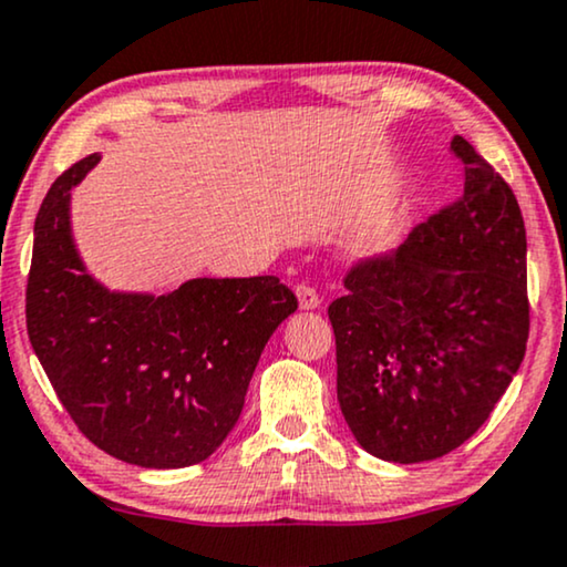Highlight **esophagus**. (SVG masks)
<instances>
[{
	"mask_svg": "<svg viewBox=\"0 0 567 567\" xmlns=\"http://www.w3.org/2000/svg\"><path fill=\"white\" fill-rule=\"evenodd\" d=\"M296 296H298V306L303 308V311H313V308L321 306L319 292L313 290V288H308V285H298Z\"/></svg>",
	"mask_w": 567,
	"mask_h": 567,
	"instance_id": "esophagus-1",
	"label": "esophagus"
}]
</instances>
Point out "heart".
Instances as JSON below:
<instances>
[{"label":"heart","mask_w":567,"mask_h":567,"mask_svg":"<svg viewBox=\"0 0 567 567\" xmlns=\"http://www.w3.org/2000/svg\"><path fill=\"white\" fill-rule=\"evenodd\" d=\"M386 233H390V225H386V217H377L371 219L367 227H361L353 240L355 254L361 256H377L379 250L384 248L386 243Z\"/></svg>","instance_id":"b5f03b06"}]
</instances>
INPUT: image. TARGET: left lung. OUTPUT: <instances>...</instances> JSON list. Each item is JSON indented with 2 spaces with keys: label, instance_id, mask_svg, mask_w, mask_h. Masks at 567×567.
I'll return each mask as SVG.
<instances>
[{
  "label": "left lung",
  "instance_id": "1",
  "mask_svg": "<svg viewBox=\"0 0 567 567\" xmlns=\"http://www.w3.org/2000/svg\"><path fill=\"white\" fill-rule=\"evenodd\" d=\"M463 196L329 306L337 400L367 453L424 463L478 432L528 340L526 227L503 177L455 135Z\"/></svg>",
  "mask_w": 567,
  "mask_h": 567
}]
</instances>
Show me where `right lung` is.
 <instances>
[{
    "instance_id": "obj_1",
    "label": "right lung",
    "mask_w": 567,
    "mask_h": 567,
    "mask_svg": "<svg viewBox=\"0 0 567 567\" xmlns=\"http://www.w3.org/2000/svg\"><path fill=\"white\" fill-rule=\"evenodd\" d=\"M99 159L89 154L56 177L35 217L28 337L96 447L141 468H185L238 424L261 350L298 300L277 277L106 288L73 233V188Z\"/></svg>"
}]
</instances>
